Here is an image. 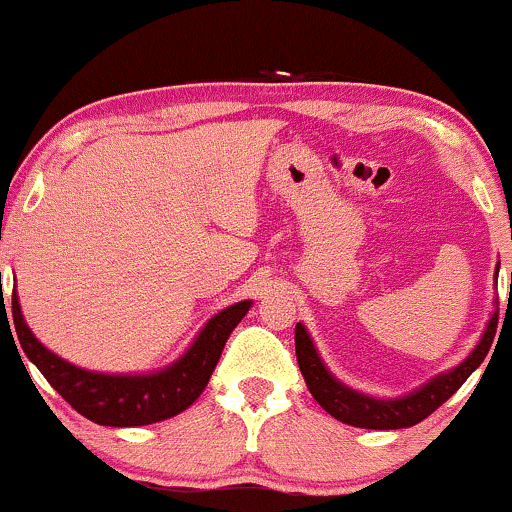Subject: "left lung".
<instances>
[{
    "label": "left lung",
    "mask_w": 512,
    "mask_h": 512,
    "mask_svg": "<svg viewBox=\"0 0 512 512\" xmlns=\"http://www.w3.org/2000/svg\"><path fill=\"white\" fill-rule=\"evenodd\" d=\"M496 277H499V265H496ZM512 279V275H510ZM496 324H499V310L492 314L489 324L482 333V338L471 354L459 363L457 368L447 370V373L433 377L419 387L412 394L403 398H373L361 394V391L349 389L347 384L335 380L331 370L324 366L321 356L317 354V347L307 333L303 324H296V356L300 373L305 377L307 389L314 396L321 408L328 415L338 419L342 424L359 426V429H377V431H389V429H408L415 426L436 412L461 384L468 380V375L485 361V356L492 347Z\"/></svg>",
    "instance_id": "8db88e82"
}]
</instances>
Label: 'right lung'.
I'll list each match as a JSON object with an SVG mask.
<instances>
[{
  "instance_id": "obj_1",
  "label": "right lung",
  "mask_w": 512,
  "mask_h": 512,
  "mask_svg": "<svg viewBox=\"0 0 512 512\" xmlns=\"http://www.w3.org/2000/svg\"><path fill=\"white\" fill-rule=\"evenodd\" d=\"M4 307V293H2ZM251 300H242L214 314L202 328L188 352L158 373L149 375H109L76 368L60 359L34 338L25 324L16 291L11 296L13 324L27 359L41 370L48 384L90 422L100 426H144L170 419L198 401L221 359L233 328L249 312ZM6 317V310H4ZM9 324V319H6ZM13 338V335H11ZM16 342V340H13Z\"/></svg>"
}]
</instances>
